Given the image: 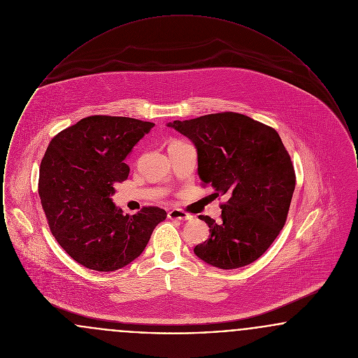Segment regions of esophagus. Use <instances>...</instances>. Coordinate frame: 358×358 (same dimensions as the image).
<instances>
[{"mask_svg": "<svg viewBox=\"0 0 358 358\" xmlns=\"http://www.w3.org/2000/svg\"><path fill=\"white\" fill-rule=\"evenodd\" d=\"M168 217L171 219V220H180V222H187V220L192 219L190 215H187L181 209H173V210L168 213Z\"/></svg>", "mask_w": 358, "mask_h": 358, "instance_id": "esophagus-1", "label": "esophagus"}]
</instances>
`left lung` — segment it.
I'll return each instance as SVG.
<instances>
[{"mask_svg": "<svg viewBox=\"0 0 358 358\" xmlns=\"http://www.w3.org/2000/svg\"><path fill=\"white\" fill-rule=\"evenodd\" d=\"M189 138L197 150L200 180L227 196L222 220L199 216L209 238L194 247L203 262L234 270L263 255L283 228L295 173L279 134L238 113L209 114L168 123Z\"/></svg>", "mask_w": 358, "mask_h": 358, "instance_id": "1", "label": "left lung"}]
</instances>
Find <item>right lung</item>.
<instances>
[{
	"mask_svg": "<svg viewBox=\"0 0 358 358\" xmlns=\"http://www.w3.org/2000/svg\"><path fill=\"white\" fill-rule=\"evenodd\" d=\"M152 127L126 117H87L55 136L41 161L38 194L52 235L90 270L130 264L166 219L157 206L123 215L111 199L114 185L130 173L126 157Z\"/></svg>",
	"mask_w": 358,
	"mask_h": 358,
	"instance_id": "right-lung-1",
	"label": "right lung"
}]
</instances>
